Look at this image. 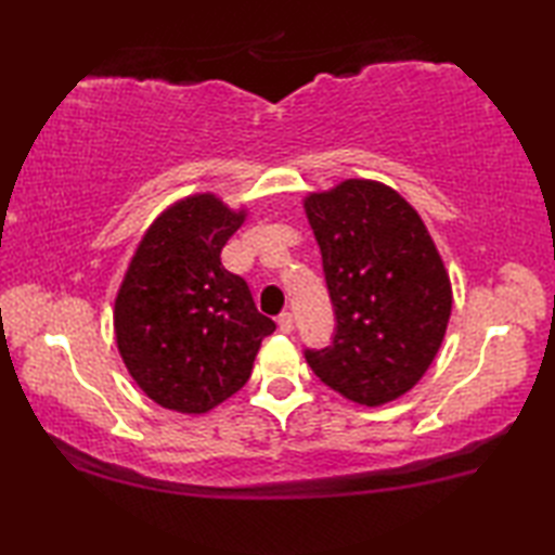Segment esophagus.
<instances>
[{"instance_id":"1","label":"esophagus","mask_w":555,"mask_h":555,"mask_svg":"<svg viewBox=\"0 0 555 555\" xmlns=\"http://www.w3.org/2000/svg\"><path fill=\"white\" fill-rule=\"evenodd\" d=\"M276 324H279V332L281 334H291L293 332V314L291 312H281Z\"/></svg>"}]
</instances>
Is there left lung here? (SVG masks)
Here are the masks:
<instances>
[{
  "label": "left lung",
  "mask_w": 555,
  "mask_h": 555,
  "mask_svg": "<svg viewBox=\"0 0 555 555\" xmlns=\"http://www.w3.org/2000/svg\"><path fill=\"white\" fill-rule=\"evenodd\" d=\"M336 312L332 346L305 350L320 382L376 408L408 393L446 336L453 291L424 221L379 181L305 197Z\"/></svg>",
  "instance_id": "8db88e82"
}]
</instances>
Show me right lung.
Instances as JSON below:
<instances>
[{"mask_svg":"<svg viewBox=\"0 0 555 555\" xmlns=\"http://www.w3.org/2000/svg\"><path fill=\"white\" fill-rule=\"evenodd\" d=\"M245 221L217 195L173 203L138 243L114 300V334L128 374L157 405L203 415L250 379L262 338L259 314L221 247Z\"/></svg>","mask_w":555,"mask_h":555,"instance_id":"right-lung-1","label":"right lung"}]
</instances>
